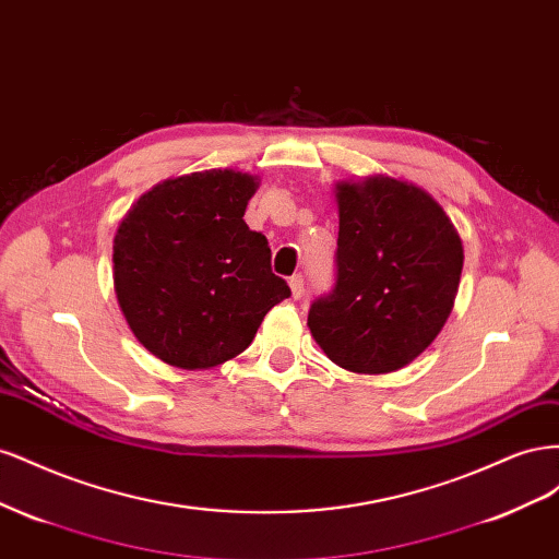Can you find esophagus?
<instances>
[{"label":"esophagus","instance_id":"34e87169","mask_svg":"<svg viewBox=\"0 0 559 559\" xmlns=\"http://www.w3.org/2000/svg\"><path fill=\"white\" fill-rule=\"evenodd\" d=\"M289 286H292V296L298 300L302 298V294H306V282H302V275H294L289 280Z\"/></svg>","mask_w":559,"mask_h":559}]
</instances>
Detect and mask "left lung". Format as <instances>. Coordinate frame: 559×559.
<instances>
[{
	"mask_svg": "<svg viewBox=\"0 0 559 559\" xmlns=\"http://www.w3.org/2000/svg\"><path fill=\"white\" fill-rule=\"evenodd\" d=\"M335 284L310 306L326 357L352 373H389L425 352L448 321L464 249L419 186L368 177L335 183Z\"/></svg>",
	"mask_w": 559,
	"mask_h": 559,
	"instance_id": "obj_1",
	"label": "left lung"
}]
</instances>
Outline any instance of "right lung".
I'll use <instances>...</instances> for the list:
<instances>
[{
    "label": "right lung",
    "instance_id": "add662e5",
    "mask_svg": "<svg viewBox=\"0 0 559 559\" xmlns=\"http://www.w3.org/2000/svg\"><path fill=\"white\" fill-rule=\"evenodd\" d=\"M257 189V177L235 170L165 179L118 226V306L160 361L195 370L238 357L267 310L292 296L270 270L265 235L242 218Z\"/></svg>",
    "mask_w": 559,
    "mask_h": 559
}]
</instances>
